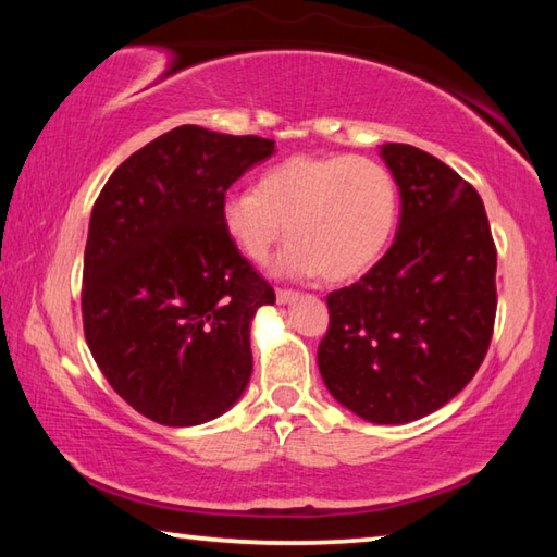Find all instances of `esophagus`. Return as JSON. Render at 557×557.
<instances>
[{
	"mask_svg": "<svg viewBox=\"0 0 557 557\" xmlns=\"http://www.w3.org/2000/svg\"><path fill=\"white\" fill-rule=\"evenodd\" d=\"M275 295H277V301H280V305H292V301H295V299L299 297L297 292H292V289H277Z\"/></svg>",
	"mask_w": 557,
	"mask_h": 557,
	"instance_id": "1",
	"label": "esophagus"
}]
</instances>
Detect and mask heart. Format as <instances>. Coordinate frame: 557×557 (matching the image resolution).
I'll return each mask as SVG.
<instances>
[{
	"instance_id": "obj_1",
	"label": "heart",
	"mask_w": 557,
	"mask_h": 557,
	"mask_svg": "<svg viewBox=\"0 0 557 557\" xmlns=\"http://www.w3.org/2000/svg\"><path fill=\"white\" fill-rule=\"evenodd\" d=\"M398 223V186L369 157H289L258 176L256 191H231L221 225L245 260L272 262L280 277L344 282L363 275L383 256Z\"/></svg>"
}]
</instances>
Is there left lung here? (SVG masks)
Listing matches in <instances>:
<instances>
[{
  "label": "left lung",
  "instance_id": "obj_1",
  "mask_svg": "<svg viewBox=\"0 0 557 557\" xmlns=\"http://www.w3.org/2000/svg\"><path fill=\"white\" fill-rule=\"evenodd\" d=\"M398 184L388 252L326 297L317 351L326 391L373 425L447 405L482 366L496 317V248L476 188L412 145H381Z\"/></svg>",
  "mask_w": 557,
  "mask_h": 557
}]
</instances>
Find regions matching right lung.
<instances>
[{"mask_svg":"<svg viewBox=\"0 0 557 557\" xmlns=\"http://www.w3.org/2000/svg\"><path fill=\"white\" fill-rule=\"evenodd\" d=\"M275 139L182 125L127 157L90 213L83 329L122 400L166 428L221 418L250 383V324L275 289L228 240L221 201Z\"/></svg>","mask_w":557,"mask_h":557,"instance_id":"obj_1","label":"right lung"}]
</instances>
